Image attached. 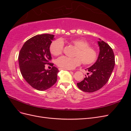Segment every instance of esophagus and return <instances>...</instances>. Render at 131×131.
<instances>
[{"instance_id":"1","label":"esophagus","mask_w":131,"mask_h":131,"mask_svg":"<svg viewBox=\"0 0 131 131\" xmlns=\"http://www.w3.org/2000/svg\"><path fill=\"white\" fill-rule=\"evenodd\" d=\"M59 70H70L69 69H63V68H59Z\"/></svg>"}]
</instances>
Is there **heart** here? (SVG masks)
Returning <instances> with one entry per match:
<instances>
[{
    "mask_svg": "<svg viewBox=\"0 0 131 131\" xmlns=\"http://www.w3.org/2000/svg\"><path fill=\"white\" fill-rule=\"evenodd\" d=\"M76 50L74 53V57L70 58L62 56L56 61V64L59 68L65 69H72L82 62L84 65L92 64L97 58V52L93 47L89 45V43L85 39L77 38L69 41ZM63 50V41L59 40L53 41L50 45V50L53 56H59Z\"/></svg>",
    "mask_w": 131,
    "mask_h": 131,
    "instance_id": "b5f03b06",
    "label": "heart"
}]
</instances>
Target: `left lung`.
Masks as SVG:
<instances>
[{"label": "left lung", "instance_id": "left-lung-1", "mask_svg": "<svg viewBox=\"0 0 131 131\" xmlns=\"http://www.w3.org/2000/svg\"><path fill=\"white\" fill-rule=\"evenodd\" d=\"M98 44L100 53L97 61L87 69L91 74L77 83L79 89L84 92H93L101 89L108 81L114 68L115 57L112 49L101 39H99Z\"/></svg>", "mask_w": 131, "mask_h": 131}]
</instances>
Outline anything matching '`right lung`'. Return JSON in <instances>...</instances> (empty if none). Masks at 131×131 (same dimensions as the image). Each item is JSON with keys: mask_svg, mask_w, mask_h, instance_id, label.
<instances>
[{"mask_svg": "<svg viewBox=\"0 0 131 131\" xmlns=\"http://www.w3.org/2000/svg\"><path fill=\"white\" fill-rule=\"evenodd\" d=\"M54 35L49 34L37 35L30 38L23 44L19 53L18 63L22 77L32 87L39 91L46 90L57 80L59 72L51 59L50 47ZM53 67L46 70L45 64Z\"/></svg>", "mask_w": 131, "mask_h": 131, "instance_id": "1", "label": "right lung"}]
</instances>
